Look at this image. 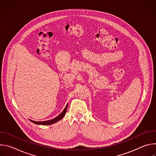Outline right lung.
Masks as SVG:
<instances>
[{"label": "right lung", "instance_id": "obj_1", "mask_svg": "<svg viewBox=\"0 0 156 156\" xmlns=\"http://www.w3.org/2000/svg\"><path fill=\"white\" fill-rule=\"evenodd\" d=\"M67 107H68V104H66L65 108H64V110L61 112V114H60L57 117H56L55 118H54V119L52 120H47V121H43V122H36V121H33L31 120L30 119H29L31 122L36 124V125H51V124H54L55 123H56L57 122L60 120L65 115V114H66V110H67Z\"/></svg>", "mask_w": 156, "mask_h": 156}]
</instances>
